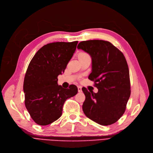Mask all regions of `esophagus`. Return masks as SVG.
I'll use <instances>...</instances> for the list:
<instances>
[{
	"label": "esophagus",
	"instance_id": "obj_1",
	"mask_svg": "<svg viewBox=\"0 0 153 153\" xmlns=\"http://www.w3.org/2000/svg\"><path fill=\"white\" fill-rule=\"evenodd\" d=\"M78 92H82V86H78Z\"/></svg>",
	"mask_w": 153,
	"mask_h": 153
}]
</instances>
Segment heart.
Here are the masks:
<instances>
[{
  "label": "heart",
  "instance_id": "heart-1",
  "mask_svg": "<svg viewBox=\"0 0 153 153\" xmlns=\"http://www.w3.org/2000/svg\"><path fill=\"white\" fill-rule=\"evenodd\" d=\"M86 54H87V53H85V52H79V53L78 54L77 57H79V56H82V55H86Z\"/></svg>",
  "mask_w": 153,
  "mask_h": 153
}]
</instances>
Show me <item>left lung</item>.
<instances>
[{"instance_id":"obj_1","label":"left lung","mask_w":153,"mask_h":153,"mask_svg":"<svg viewBox=\"0 0 153 153\" xmlns=\"http://www.w3.org/2000/svg\"><path fill=\"white\" fill-rule=\"evenodd\" d=\"M78 49L90 54L92 71L88 79L98 89L95 93L82 88L85 114L98 124L108 126L124 114L131 94L129 72L125 57L111 43L101 40L83 41Z\"/></svg>"}]
</instances>
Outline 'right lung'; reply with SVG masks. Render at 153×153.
<instances>
[{
	"label": "right lung",
	"mask_w": 153,
	"mask_h": 153,
	"mask_svg": "<svg viewBox=\"0 0 153 153\" xmlns=\"http://www.w3.org/2000/svg\"><path fill=\"white\" fill-rule=\"evenodd\" d=\"M78 41L53 42L39 49L28 65L24 82L25 105L32 120L46 126L59 119L67 99L78 93L71 85L65 89L57 83L74 55Z\"/></svg>",
	"instance_id": "right-lung-1"
}]
</instances>
